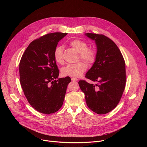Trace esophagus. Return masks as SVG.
Masks as SVG:
<instances>
[{"instance_id":"obj_1","label":"esophagus","mask_w":147,"mask_h":147,"mask_svg":"<svg viewBox=\"0 0 147 147\" xmlns=\"http://www.w3.org/2000/svg\"><path fill=\"white\" fill-rule=\"evenodd\" d=\"M71 80L73 81H77L78 80V79L77 78H74V77H72L71 78Z\"/></svg>"}]
</instances>
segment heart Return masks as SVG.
I'll use <instances>...</instances> for the list:
<instances>
[{
    "label": "heart",
    "mask_w": 147,
    "mask_h": 147,
    "mask_svg": "<svg viewBox=\"0 0 147 147\" xmlns=\"http://www.w3.org/2000/svg\"><path fill=\"white\" fill-rule=\"evenodd\" d=\"M70 45L79 53V59L86 61L87 63L92 64L96 59V52L93 48H88L86 42L80 39H74L70 42ZM55 61L59 65H63V48L57 46L53 52ZM87 70V65L84 62L80 61L76 64H70L61 68V74L65 77H78Z\"/></svg>",
    "instance_id": "heart-1"
}]
</instances>
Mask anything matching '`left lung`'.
<instances>
[{
    "label": "left lung",
    "instance_id": "1",
    "mask_svg": "<svg viewBox=\"0 0 147 147\" xmlns=\"http://www.w3.org/2000/svg\"><path fill=\"white\" fill-rule=\"evenodd\" d=\"M85 35L95 40L97 48L95 61L86 77L97 83L80 80L78 84L85 94L88 107L97 114H106L116 108L124 92L126 81L125 61L110 38L92 33Z\"/></svg>",
    "mask_w": 147,
    "mask_h": 147
}]
</instances>
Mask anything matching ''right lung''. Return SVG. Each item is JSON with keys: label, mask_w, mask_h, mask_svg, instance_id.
Segmentation results:
<instances>
[{"label": "right lung", "mask_w": 147, "mask_h": 147, "mask_svg": "<svg viewBox=\"0 0 147 147\" xmlns=\"http://www.w3.org/2000/svg\"><path fill=\"white\" fill-rule=\"evenodd\" d=\"M67 33L45 35L30 44L19 65L20 81L31 106L38 112L51 114L63 103L69 77L58 78L59 71L53 52L60 40Z\"/></svg>", "instance_id": "obj_1"}]
</instances>
